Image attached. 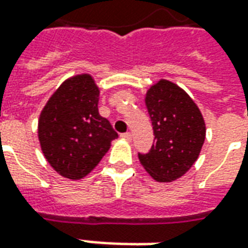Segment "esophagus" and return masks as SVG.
Here are the masks:
<instances>
[{
	"mask_svg": "<svg viewBox=\"0 0 248 248\" xmlns=\"http://www.w3.org/2000/svg\"><path fill=\"white\" fill-rule=\"evenodd\" d=\"M121 137H122V138L126 140H131V134H130V133H124V134L121 135Z\"/></svg>",
	"mask_w": 248,
	"mask_h": 248,
	"instance_id": "esophagus-1",
	"label": "esophagus"
}]
</instances>
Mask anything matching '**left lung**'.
I'll return each mask as SVG.
<instances>
[{
    "label": "left lung",
    "instance_id": "1",
    "mask_svg": "<svg viewBox=\"0 0 248 248\" xmlns=\"http://www.w3.org/2000/svg\"><path fill=\"white\" fill-rule=\"evenodd\" d=\"M146 108L154 130V143L138 158L158 182H172L185 175L202 150L206 126L202 113L185 90L166 79L146 94Z\"/></svg>",
    "mask_w": 248,
    "mask_h": 248
}]
</instances>
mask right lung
Masks as SVG:
<instances>
[{
    "mask_svg": "<svg viewBox=\"0 0 248 248\" xmlns=\"http://www.w3.org/2000/svg\"><path fill=\"white\" fill-rule=\"evenodd\" d=\"M99 89L89 74L71 77L42 110L38 138L46 161L69 179L86 177L118 138L98 113Z\"/></svg>",
    "mask_w": 248,
    "mask_h": 248,
    "instance_id": "right-lung-1",
    "label": "right lung"
}]
</instances>
